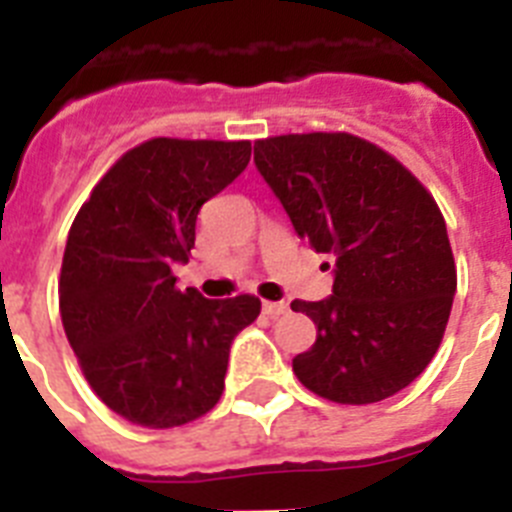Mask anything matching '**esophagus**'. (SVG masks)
<instances>
[{
  "instance_id": "1",
  "label": "esophagus",
  "mask_w": 512,
  "mask_h": 512,
  "mask_svg": "<svg viewBox=\"0 0 512 512\" xmlns=\"http://www.w3.org/2000/svg\"><path fill=\"white\" fill-rule=\"evenodd\" d=\"M284 312H287V302H264V315H269V318H279Z\"/></svg>"
}]
</instances>
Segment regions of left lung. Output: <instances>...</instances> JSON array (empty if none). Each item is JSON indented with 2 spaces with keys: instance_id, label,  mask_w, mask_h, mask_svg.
<instances>
[{
  "instance_id": "1",
  "label": "left lung",
  "mask_w": 512,
  "mask_h": 512,
  "mask_svg": "<svg viewBox=\"0 0 512 512\" xmlns=\"http://www.w3.org/2000/svg\"><path fill=\"white\" fill-rule=\"evenodd\" d=\"M297 235L333 253V295L295 300L318 325L292 359L318 397L369 405L431 364L449 323L456 264L433 194L392 153L351 133H287L253 143Z\"/></svg>"
}]
</instances>
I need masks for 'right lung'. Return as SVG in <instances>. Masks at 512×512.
<instances>
[{
  "instance_id": "right-lung-1",
  "label": "right lung",
  "mask_w": 512,
  "mask_h": 512,
  "mask_svg": "<svg viewBox=\"0 0 512 512\" xmlns=\"http://www.w3.org/2000/svg\"><path fill=\"white\" fill-rule=\"evenodd\" d=\"M251 161V140L151 138L122 153L76 212L58 310L99 400L143 428L202 418L225 390L233 338L259 318L253 295L207 300L176 287L200 207Z\"/></svg>"
}]
</instances>
